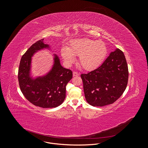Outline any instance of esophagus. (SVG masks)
Wrapping results in <instances>:
<instances>
[{
    "mask_svg": "<svg viewBox=\"0 0 148 148\" xmlns=\"http://www.w3.org/2000/svg\"><path fill=\"white\" fill-rule=\"evenodd\" d=\"M73 75L74 77H77V76H79V73H78L77 72V71H73Z\"/></svg>",
    "mask_w": 148,
    "mask_h": 148,
    "instance_id": "34e87169",
    "label": "esophagus"
}]
</instances>
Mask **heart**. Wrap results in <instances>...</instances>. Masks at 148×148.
Wrapping results in <instances>:
<instances>
[{
    "label": "heart",
    "mask_w": 148,
    "mask_h": 148,
    "mask_svg": "<svg viewBox=\"0 0 148 148\" xmlns=\"http://www.w3.org/2000/svg\"><path fill=\"white\" fill-rule=\"evenodd\" d=\"M108 50L105 42L89 38L74 39L70 42L66 49L61 50V56L68 65L74 61L73 56H78V62L86 71L98 67L105 59Z\"/></svg>",
    "instance_id": "heart-1"
}]
</instances>
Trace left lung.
<instances>
[{
    "mask_svg": "<svg viewBox=\"0 0 148 148\" xmlns=\"http://www.w3.org/2000/svg\"><path fill=\"white\" fill-rule=\"evenodd\" d=\"M80 76L85 97L90 105L113 104L121 96L127 84L129 71L123 52L115 50L98 68Z\"/></svg>",
    "mask_w": 148,
    "mask_h": 148,
    "instance_id": "left-lung-1",
    "label": "left lung"
}]
</instances>
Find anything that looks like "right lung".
Wrapping results in <instances>:
<instances>
[{
  "instance_id": "right-lung-1",
  "label": "right lung",
  "mask_w": 148,
  "mask_h": 148,
  "mask_svg": "<svg viewBox=\"0 0 148 148\" xmlns=\"http://www.w3.org/2000/svg\"><path fill=\"white\" fill-rule=\"evenodd\" d=\"M43 40L33 44L21 57L18 74L19 84L23 95L33 105L42 108H56L65 98L66 85L72 79L73 72L63 68L56 56L54 66L46 76L35 80L30 77L32 56L37 50L48 47Z\"/></svg>"
}]
</instances>
